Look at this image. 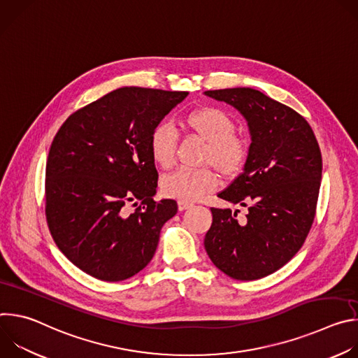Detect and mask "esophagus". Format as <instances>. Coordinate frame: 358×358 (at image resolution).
I'll list each match as a JSON object with an SVG mask.
<instances>
[{
	"label": "esophagus",
	"instance_id": "1",
	"mask_svg": "<svg viewBox=\"0 0 358 358\" xmlns=\"http://www.w3.org/2000/svg\"><path fill=\"white\" fill-rule=\"evenodd\" d=\"M191 207H192V203H191V202L178 201V210H180V211H185V210H188V208H191Z\"/></svg>",
	"mask_w": 358,
	"mask_h": 358
}]
</instances>
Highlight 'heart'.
Returning <instances> with one entry per match:
<instances>
[{"instance_id": "b5f03b06", "label": "heart", "mask_w": 358, "mask_h": 358, "mask_svg": "<svg viewBox=\"0 0 358 358\" xmlns=\"http://www.w3.org/2000/svg\"><path fill=\"white\" fill-rule=\"evenodd\" d=\"M187 127L208 143L203 164L214 167L222 178L235 177L246 160V147L235 136L234 120L221 109L199 108L185 117ZM151 160L160 169H170L176 162L177 133L169 123H160L150 133ZM217 187V176L211 170L178 169L162 178L163 195L178 201H195Z\"/></svg>"}]
</instances>
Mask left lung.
Wrapping results in <instances>:
<instances>
[{
  "label": "left lung",
  "instance_id": "8db88e82",
  "mask_svg": "<svg viewBox=\"0 0 358 358\" xmlns=\"http://www.w3.org/2000/svg\"><path fill=\"white\" fill-rule=\"evenodd\" d=\"M203 94L225 101L246 120L250 144L242 174L221 199L248 208H211L203 239L213 264L238 280L261 279L280 269L308 236L322 181V152L310 124L259 90L234 87Z\"/></svg>",
  "mask_w": 358,
  "mask_h": 358
}]
</instances>
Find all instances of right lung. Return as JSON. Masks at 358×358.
<instances>
[{
	"label": "right lung",
	"mask_w": 358,
	"mask_h": 358,
	"mask_svg": "<svg viewBox=\"0 0 358 358\" xmlns=\"http://www.w3.org/2000/svg\"><path fill=\"white\" fill-rule=\"evenodd\" d=\"M187 96L120 87L58 130L46 162L45 214L61 252L85 273L119 282L155 257L160 231L178 207L174 199H152L159 174L148 138ZM130 201L138 206L131 213Z\"/></svg>",
	"instance_id": "right-lung-1"
}]
</instances>
